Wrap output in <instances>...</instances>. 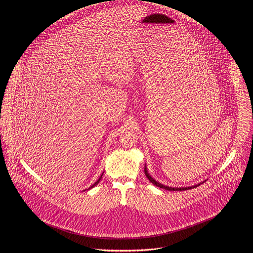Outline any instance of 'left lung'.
Segmentation results:
<instances>
[{"instance_id": "left-lung-1", "label": "left lung", "mask_w": 253, "mask_h": 253, "mask_svg": "<svg viewBox=\"0 0 253 253\" xmlns=\"http://www.w3.org/2000/svg\"><path fill=\"white\" fill-rule=\"evenodd\" d=\"M144 171L146 177L149 179L150 182H152V183H153L154 185H156L157 187H160V188H162V189H166V190H169V191H185V190H189V189H193V188H196V187H198V186L200 185V184H198V185H195V186H191V187H183V188H171V187H169V186H165V185H163V184H161V183L157 182V181L155 180L154 178H152V177L150 176V174L148 173V171H147V169H146V167H145Z\"/></svg>"}]
</instances>
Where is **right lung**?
<instances>
[{"label":"right lung","mask_w":253,"mask_h":253,"mask_svg":"<svg viewBox=\"0 0 253 253\" xmlns=\"http://www.w3.org/2000/svg\"><path fill=\"white\" fill-rule=\"evenodd\" d=\"M102 175H103V174H102ZM102 175H101V176H100V177H99V179H98V180L96 181V182H95V183H94V184H93V185H92V186H90V187H89V189H91V188H92V187H94V186H95V185H97V184H98V183H99V181H100V179H101V178H102Z\"/></svg>","instance_id":"obj_1"}]
</instances>
